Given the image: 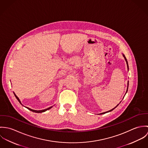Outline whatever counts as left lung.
Returning <instances> with one entry per match:
<instances>
[{
	"label": "left lung",
	"mask_w": 148,
	"mask_h": 148,
	"mask_svg": "<svg viewBox=\"0 0 148 148\" xmlns=\"http://www.w3.org/2000/svg\"><path fill=\"white\" fill-rule=\"evenodd\" d=\"M123 56H124V58H125V61H126V63H127V71H128V70H129V66H128V63H127V59H126V58H125V55H123ZM128 85H129V81L127 82V92H126V93H127V89H128ZM126 93H125V94H126ZM121 102H120V103H121ZM120 103H119V104H120ZM119 104H117L116 106H115V107H114V108H113L112 109H111V110H108V111H107V112H103V113H100V114H105V113H108V112H111V111H112V110H113L114 109H115V108H116V107H117V106L119 105Z\"/></svg>",
	"instance_id": "obj_1"
}]
</instances>
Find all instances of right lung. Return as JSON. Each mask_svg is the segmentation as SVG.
Listing matches in <instances>:
<instances>
[{
    "label": "right lung",
    "instance_id": "obj_1",
    "mask_svg": "<svg viewBox=\"0 0 148 148\" xmlns=\"http://www.w3.org/2000/svg\"><path fill=\"white\" fill-rule=\"evenodd\" d=\"M14 95H15V96L16 97V98L17 99V100H18V101L21 103V100H19V99L18 97V96L15 95V93L14 92ZM22 105V104H21ZM25 108H27L28 109H29V110H31V111H32V112H35V113H42V112H45L46 110H49V109H50L51 108H52V106H51V107H49V108H47V109H43V110H34V109H31V108H28V107H25Z\"/></svg>",
    "mask_w": 148,
    "mask_h": 148
}]
</instances>
